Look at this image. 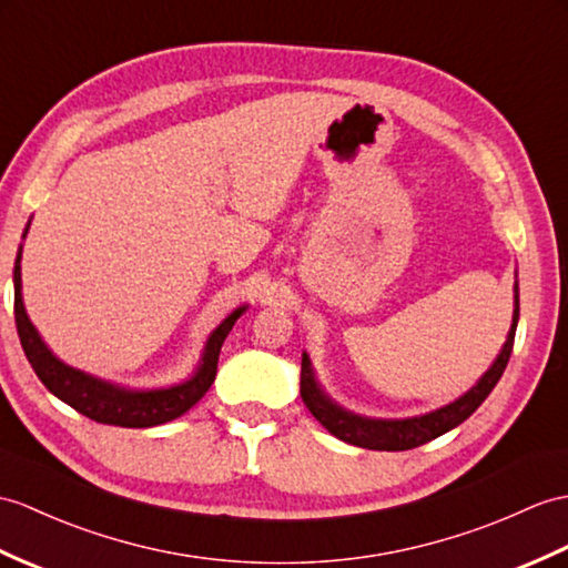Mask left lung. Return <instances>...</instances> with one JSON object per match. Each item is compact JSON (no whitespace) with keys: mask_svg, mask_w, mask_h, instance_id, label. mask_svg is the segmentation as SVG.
I'll return each instance as SVG.
<instances>
[{"mask_svg":"<svg viewBox=\"0 0 568 568\" xmlns=\"http://www.w3.org/2000/svg\"><path fill=\"white\" fill-rule=\"evenodd\" d=\"M518 316H520V300H518V283H516V310H513V324H510L506 344L496 355L494 365L479 377L477 385L463 394V397L450 402L447 406L435 408L430 414L412 416V418H367L361 414H353L348 408L336 404L322 389V385L314 377L307 353H302V373H300L302 402H305L312 416L320 420L328 433L336 435L338 440L367 447V450H387V453L412 450V447L435 440L438 435L463 424V420H467L481 406V402L489 397L491 389L496 387V382L500 379V375H504L513 353Z\"/></svg>","mask_w":568,"mask_h":568,"instance_id":"obj_1","label":"left lung"}]
</instances>
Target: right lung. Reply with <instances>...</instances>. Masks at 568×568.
Segmentation results:
<instances>
[{
  "label": "right lung",
  "instance_id": "1",
  "mask_svg": "<svg viewBox=\"0 0 568 568\" xmlns=\"http://www.w3.org/2000/svg\"><path fill=\"white\" fill-rule=\"evenodd\" d=\"M31 227V220L26 224L23 236ZM246 312V307H236L227 320H224L213 334H210L207 344L203 348V358L197 363L195 373L179 382L174 387L162 389H133L125 385H118L111 379H101L97 375H89L84 371L62 363L58 355L43 344L38 328L31 324L29 314L23 307L21 295V246L14 263V316H17V332L21 338V346L26 358L36 371L38 379L55 394L58 399L70 404L74 412L84 414L87 418L97 420V424L109 426H123V428H152L174 420L181 414H186L193 404L203 399V394L210 389L217 375V358L224 338L232 332L234 322Z\"/></svg>",
  "mask_w": 568,
  "mask_h": 568
}]
</instances>
